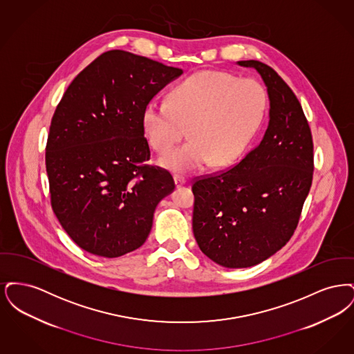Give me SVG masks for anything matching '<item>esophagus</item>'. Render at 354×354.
Segmentation results:
<instances>
[{
	"mask_svg": "<svg viewBox=\"0 0 354 354\" xmlns=\"http://www.w3.org/2000/svg\"><path fill=\"white\" fill-rule=\"evenodd\" d=\"M174 182H175V185L176 187H180V185H185V176H182V175H174Z\"/></svg>",
	"mask_w": 354,
	"mask_h": 354,
	"instance_id": "esophagus-1",
	"label": "esophagus"
}]
</instances>
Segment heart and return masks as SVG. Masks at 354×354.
Wrapping results in <instances>:
<instances>
[{
  "mask_svg": "<svg viewBox=\"0 0 354 354\" xmlns=\"http://www.w3.org/2000/svg\"><path fill=\"white\" fill-rule=\"evenodd\" d=\"M257 81L223 71H201L172 91L169 102H149L143 130L155 151L167 152L188 134L192 139L160 158L174 172H192L212 162L225 166L245 151L266 111Z\"/></svg>",
  "mask_w": 354,
  "mask_h": 354,
  "instance_id": "heart-1",
  "label": "heart"
}]
</instances>
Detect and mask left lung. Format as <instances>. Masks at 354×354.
Wrapping results in <instances>:
<instances>
[{
    "mask_svg": "<svg viewBox=\"0 0 354 354\" xmlns=\"http://www.w3.org/2000/svg\"><path fill=\"white\" fill-rule=\"evenodd\" d=\"M254 68L270 98V122L259 146L237 166L198 179L192 230L208 259L225 268H248L281 250L293 235L313 178V142L290 87L260 61Z\"/></svg>",
    "mask_w": 354,
    "mask_h": 354,
    "instance_id": "8db88e82",
    "label": "left lung"
}]
</instances>
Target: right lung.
Instances as JSON below:
<instances>
[{
  "instance_id": "obj_1",
  "label": "right lung",
  "mask_w": 354,
  "mask_h": 354,
  "mask_svg": "<svg viewBox=\"0 0 354 354\" xmlns=\"http://www.w3.org/2000/svg\"><path fill=\"white\" fill-rule=\"evenodd\" d=\"M182 74L129 51H106L57 106L46 145L51 207L86 252L114 259L149 237L155 208L175 183L169 171L146 165L143 110Z\"/></svg>"
}]
</instances>
